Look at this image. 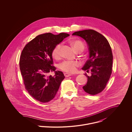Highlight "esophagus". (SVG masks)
<instances>
[{
  "mask_svg": "<svg viewBox=\"0 0 132 132\" xmlns=\"http://www.w3.org/2000/svg\"><path fill=\"white\" fill-rule=\"evenodd\" d=\"M64 76H65V77H69V76H72V74H69V73H64Z\"/></svg>",
  "mask_w": 132,
  "mask_h": 132,
  "instance_id": "esophagus-1",
  "label": "esophagus"
}]
</instances>
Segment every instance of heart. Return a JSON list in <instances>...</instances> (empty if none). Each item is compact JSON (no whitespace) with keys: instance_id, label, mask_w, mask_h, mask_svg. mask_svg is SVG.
I'll use <instances>...</instances> for the list:
<instances>
[{"instance_id":"b5f03b06","label":"heart","mask_w":132,"mask_h":132,"mask_svg":"<svg viewBox=\"0 0 132 132\" xmlns=\"http://www.w3.org/2000/svg\"><path fill=\"white\" fill-rule=\"evenodd\" d=\"M71 45L76 52L79 51H83L84 49V45L83 43L79 40H74L71 42ZM62 45L61 44H58L53 48L52 51V56L53 58L58 60L61 56V49ZM80 65V63L78 61L65 60L61 62L59 65V68L63 71L70 73H73L75 72L77 68Z\"/></svg>"}]
</instances>
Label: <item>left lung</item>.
Listing matches in <instances>:
<instances>
[{"label":"left lung","mask_w":132,"mask_h":132,"mask_svg":"<svg viewBox=\"0 0 132 132\" xmlns=\"http://www.w3.org/2000/svg\"><path fill=\"white\" fill-rule=\"evenodd\" d=\"M72 35L83 38L88 46L89 59L82 69L87 72L90 69L92 75L84 74L87 82L83 89L88 94H98L105 89L112 73L113 55L110 45L106 38L93 29L76 31Z\"/></svg>","instance_id":"1"}]
</instances>
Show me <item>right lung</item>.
Returning a JSON list of instances; mask_svg holds the SVG:
<instances>
[{"label": "right lung", "mask_w": 132, "mask_h": 132, "mask_svg": "<svg viewBox=\"0 0 132 132\" xmlns=\"http://www.w3.org/2000/svg\"><path fill=\"white\" fill-rule=\"evenodd\" d=\"M69 36L65 33L40 35L27 43L22 51L19 65L25 89L40 102L47 103L53 99L65 78L62 72L56 71L52 65V51ZM53 71L55 76H47Z\"/></svg>", "instance_id": "obj_1"}]
</instances>
